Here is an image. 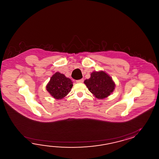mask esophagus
Returning <instances> with one entry per match:
<instances>
[{
    "label": "esophagus",
    "instance_id": "1",
    "mask_svg": "<svg viewBox=\"0 0 159 159\" xmlns=\"http://www.w3.org/2000/svg\"><path fill=\"white\" fill-rule=\"evenodd\" d=\"M84 82V79H81V80H77L76 82L77 83H82Z\"/></svg>",
    "mask_w": 159,
    "mask_h": 159
}]
</instances>
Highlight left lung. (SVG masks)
<instances>
[{
    "instance_id": "left-lung-1",
    "label": "left lung",
    "mask_w": 159,
    "mask_h": 159,
    "mask_svg": "<svg viewBox=\"0 0 159 159\" xmlns=\"http://www.w3.org/2000/svg\"><path fill=\"white\" fill-rule=\"evenodd\" d=\"M84 83L89 90L99 99L107 97L114 90L115 84L112 78L104 71H93L90 78Z\"/></svg>"
}]
</instances>
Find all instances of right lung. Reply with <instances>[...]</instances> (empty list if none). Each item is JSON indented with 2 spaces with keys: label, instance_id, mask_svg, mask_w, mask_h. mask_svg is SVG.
I'll return each mask as SVG.
<instances>
[{
  "label": "right lung",
  "instance_id": "right-lung-1",
  "mask_svg": "<svg viewBox=\"0 0 159 159\" xmlns=\"http://www.w3.org/2000/svg\"><path fill=\"white\" fill-rule=\"evenodd\" d=\"M73 82L64 75L57 72L51 78L47 85V90L52 97L57 99L65 97L71 90Z\"/></svg>",
  "mask_w": 159,
  "mask_h": 159
}]
</instances>
